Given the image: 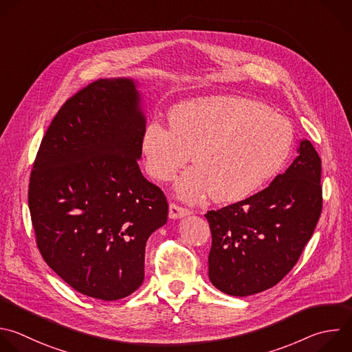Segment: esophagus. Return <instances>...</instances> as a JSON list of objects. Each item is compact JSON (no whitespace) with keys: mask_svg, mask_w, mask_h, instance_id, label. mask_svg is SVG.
I'll return each instance as SVG.
<instances>
[{"mask_svg":"<svg viewBox=\"0 0 352 352\" xmlns=\"http://www.w3.org/2000/svg\"><path fill=\"white\" fill-rule=\"evenodd\" d=\"M189 214H190V210L184 208V207H181V206L175 204V203H171V204H170V211H168L170 218L177 219V218H182V217L189 215Z\"/></svg>","mask_w":352,"mask_h":352,"instance_id":"1","label":"esophagus"}]
</instances>
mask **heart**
<instances>
[{"label": "heart", "instance_id": "1", "mask_svg": "<svg viewBox=\"0 0 352 352\" xmlns=\"http://www.w3.org/2000/svg\"><path fill=\"white\" fill-rule=\"evenodd\" d=\"M170 129L149 122L140 140L148 174L177 182V195L197 201L210 193L217 203L239 201L265 186L290 157L294 131L285 116L238 96L211 95L184 100L168 113Z\"/></svg>", "mask_w": 352, "mask_h": 352}]
</instances>
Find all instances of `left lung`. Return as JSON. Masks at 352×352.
<instances>
[{"label": "left lung", "instance_id": "obj_1", "mask_svg": "<svg viewBox=\"0 0 352 352\" xmlns=\"http://www.w3.org/2000/svg\"><path fill=\"white\" fill-rule=\"evenodd\" d=\"M292 166L261 192L204 214L211 230L208 278L245 297L278 285L297 264L322 211L320 157L307 140Z\"/></svg>", "mask_w": 352, "mask_h": 352}]
</instances>
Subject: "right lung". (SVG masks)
<instances>
[{"label":"right lung","mask_w":352,"mask_h":352,"mask_svg":"<svg viewBox=\"0 0 352 352\" xmlns=\"http://www.w3.org/2000/svg\"><path fill=\"white\" fill-rule=\"evenodd\" d=\"M131 78H100L67 99L47 130L29 184L44 261L103 301L134 293L145 248L167 222L163 190L141 173L145 116Z\"/></svg>","instance_id":"right-lung-1"}]
</instances>
